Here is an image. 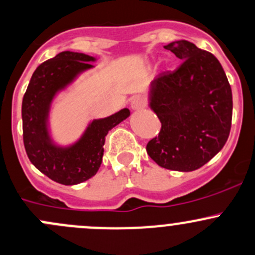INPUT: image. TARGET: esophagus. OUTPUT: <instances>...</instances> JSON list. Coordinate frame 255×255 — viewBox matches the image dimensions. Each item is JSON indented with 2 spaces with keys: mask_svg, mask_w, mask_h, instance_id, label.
<instances>
[{
  "mask_svg": "<svg viewBox=\"0 0 255 255\" xmlns=\"http://www.w3.org/2000/svg\"><path fill=\"white\" fill-rule=\"evenodd\" d=\"M143 107H146L145 98L141 97V95H136V97L132 98V100H131V108H132L133 110L141 109V108Z\"/></svg>",
  "mask_w": 255,
  "mask_h": 255,
  "instance_id": "obj_1",
  "label": "esophagus"
}]
</instances>
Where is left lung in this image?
Segmentation results:
<instances>
[{
	"instance_id": "obj_1",
	"label": "left lung",
	"mask_w": 255,
	"mask_h": 255,
	"mask_svg": "<svg viewBox=\"0 0 255 255\" xmlns=\"http://www.w3.org/2000/svg\"><path fill=\"white\" fill-rule=\"evenodd\" d=\"M182 62L151 84L150 107L161 130L146 146L148 156L167 170L195 171L216 156L229 136L232 89L212 53L187 41L165 45Z\"/></svg>"
}]
</instances>
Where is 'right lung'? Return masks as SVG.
<instances>
[{"instance_id":"1","label":"right lung","mask_w":255,"mask_h":255,"mask_svg":"<svg viewBox=\"0 0 255 255\" xmlns=\"http://www.w3.org/2000/svg\"><path fill=\"white\" fill-rule=\"evenodd\" d=\"M95 60L84 53L62 52L37 67L22 102L23 143L29 161L50 180L65 186L89 180L99 170L105 136L130 115L123 109L105 119L94 120L79 141L69 147L55 146L50 140L47 118L58 90L67 87Z\"/></svg>"}]
</instances>
